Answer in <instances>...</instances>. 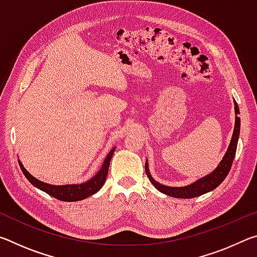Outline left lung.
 <instances>
[{"mask_svg":"<svg viewBox=\"0 0 257 257\" xmlns=\"http://www.w3.org/2000/svg\"><path fill=\"white\" fill-rule=\"evenodd\" d=\"M234 113H236V120H234V128H233L231 142H230L228 150L225 152L222 160H221V162L214 169V170L210 173V175L199 178L198 180L194 181L193 184L187 185L184 187L165 186V185L160 184V182L156 181L154 178L151 176L150 169H149V162H147L146 160V163H145L146 175L149 177L150 181L153 184L155 188L159 191H161V193L168 195V196L177 197V198H194V197L201 196L203 194H206L213 189H215L216 187L225 179V177L228 176L230 169H231L234 155H236L239 133H240V118L238 116L239 107L236 101H234Z\"/></svg>","mask_w":257,"mask_h":257,"instance_id":"1","label":"left lung"}]
</instances>
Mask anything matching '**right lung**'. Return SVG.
<instances>
[{"mask_svg": "<svg viewBox=\"0 0 257 257\" xmlns=\"http://www.w3.org/2000/svg\"><path fill=\"white\" fill-rule=\"evenodd\" d=\"M114 150L115 147H113V149L108 152L105 160H104L102 168L99 169V171L96 173V175H95L92 179L87 180L85 182H81V184L61 185V186L46 184V182L38 180L30 175V173L25 169L23 163H21V161L20 160L18 161H19L21 171L24 172L25 177L27 178L30 184L34 185L36 188L45 191V193L49 194L50 196L59 199V201L77 202V201H81V199H85L87 197L92 196V195L96 194L97 191L102 188L104 182L106 180L108 167H110V161L112 159L113 153H114Z\"/></svg>", "mask_w": 257, "mask_h": 257, "instance_id": "1", "label": "right lung"}]
</instances>
